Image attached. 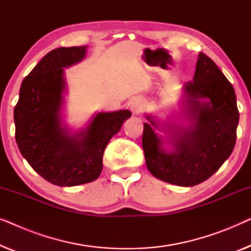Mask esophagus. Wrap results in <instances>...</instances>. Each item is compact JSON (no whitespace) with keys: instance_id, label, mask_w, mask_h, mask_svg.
<instances>
[{"instance_id":"obj_1","label":"esophagus","mask_w":251,"mask_h":251,"mask_svg":"<svg viewBox=\"0 0 251 251\" xmlns=\"http://www.w3.org/2000/svg\"><path fill=\"white\" fill-rule=\"evenodd\" d=\"M143 108H144V102L142 99L139 98L132 99L131 102H130V109H131L133 115L140 114V113L143 112Z\"/></svg>"}]
</instances>
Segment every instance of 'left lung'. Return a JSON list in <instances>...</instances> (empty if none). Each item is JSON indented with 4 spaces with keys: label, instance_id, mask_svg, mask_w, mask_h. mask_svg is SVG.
Here are the masks:
<instances>
[{
    "label": "left lung",
    "instance_id": "8db88e82",
    "mask_svg": "<svg viewBox=\"0 0 251 251\" xmlns=\"http://www.w3.org/2000/svg\"><path fill=\"white\" fill-rule=\"evenodd\" d=\"M183 113L188 126L166 123L167 138L157 135L160 123L146 115L143 150L147 169L154 177L178 186L207 180L228 159L236 140L239 111L235 91L217 65L199 53L193 81L183 87ZM170 142L173 151L164 149Z\"/></svg>",
    "mask_w": 251,
    "mask_h": 251
}]
</instances>
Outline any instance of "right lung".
Listing matches in <instances>:
<instances>
[{
	"mask_svg": "<svg viewBox=\"0 0 251 251\" xmlns=\"http://www.w3.org/2000/svg\"><path fill=\"white\" fill-rule=\"evenodd\" d=\"M85 52L83 46L58 48L47 53L24 78L13 112L20 153L40 176L58 186L97 179L106 146L131 116L128 109L98 113L87 128L74 135L63 126L64 68L81 61Z\"/></svg>",
	"mask_w": 251,
	"mask_h": 251,
	"instance_id": "right-lung-1",
	"label": "right lung"
}]
</instances>
